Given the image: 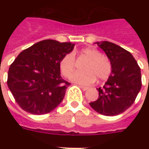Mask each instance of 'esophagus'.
Returning a JSON list of instances; mask_svg holds the SVG:
<instances>
[{
    "mask_svg": "<svg viewBox=\"0 0 149 149\" xmlns=\"http://www.w3.org/2000/svg\"><path fill=\"white\" fill-rule=\"evenodd\" d=\"M79 87L83 90L84 91H86L88 90V87H86V86H79Z\"/></svg>",
    "mask_w": 149,
    "mask_h": 149,
    "instance_id": "obj_1",
    "label": "esophagus"
}]
</instances>
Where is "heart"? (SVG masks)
<instances>
[{
  "label": "heart",
  "instance_id": "1",
  "mask_svg": "<svg viewBox=\"0 0 149 149\" xmlns=\"http://www.w3.org/2000/svg\"><path fill=\"white\" fill-rule=\"evenodd\" d=\"M80 55L88 58L83 65V72H74L70 76L72 82L83 85H90L95 81L108 79L112 72V65L108 57L94 48H86L82 49ZM59 70L63 77H68L75 70V56L68 53L63 56L59 62Z\"/></svg>",
  "mask_w": 149,
  "mask_h": 149
}]
</instances>
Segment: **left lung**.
<instances>
[{
	"label": "left lung",
	"instance_id": "1",
	"mask_svg": "<svg viewBox=\"0 0 149 149\" xmlns=\"http://www.w3.org/2000/svg\"><path fill=\"white\" fill-rule=\"evenodd\" d=\"M95 44L110 59L112 72L104 86L97 88L99 97L90 105L103 115H118L132 106L141 90V69L132 54L119 45L107 41Z\"/></svg>",
	"mask_w": 149,
	"mask_h": 149
}]
</instances>
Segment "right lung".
I'll return each instance as SVG.
<instances>
[{
	"mask_svg": "<svg viewBox=\"0 0 149 149\" xmlns=\"http://www.w3.org/2000/svg\"><path fill=\"white\" fill-rule=\"evenodd\" d=\"M74 44L46 39L23 50L10 65L8 88L20 107L41 115L53 111L70 84L60 76L59 62Z\"/></svg>",
	"mask_w": 149,
	"mask_h": 149,
	"instance_id": "right-lung-1",
	"label": "right lung"
}]
</instances>
